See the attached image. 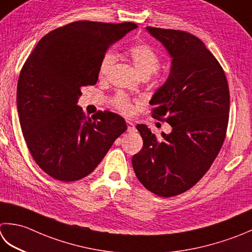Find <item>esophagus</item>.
<instances>
[{
  "instance_id": "esophagus-1",
  "label": "esophagus",
  "mask_w": 252,
  "mask_h": 252,
  "mask_svg": "<svg viewBox=\"0 0 252 252\" xmlns=\"http://www.w3.org/2000/svg\"><path fill=\"white\" fill-rule=\"evenodd\" d=\"M126 126H127V131H129V132H133L135 130V126L132 121L126 120Z\"/></svg>"
}]
</instances>
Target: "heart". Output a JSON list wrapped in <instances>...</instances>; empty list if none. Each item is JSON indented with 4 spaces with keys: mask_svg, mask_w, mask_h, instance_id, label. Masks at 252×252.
I'll return each instance as SVG.
<instances>
[{
    "mask_svg": "<svg viewBox=\"0 0 252 252\" xmlns=\"http://www.w3.org/2000/svg\"><path fill=\"white\" fill-rule=\"evenodd\" d=\"M129 56L134 63L137 71L140 72L142 76L152 75L158 70L160 66V58L154 49L147 43H135L129 48ZM117 56L113 51H107L103 54L100 63H99V76L106 77L109 74L110 70L116 63ZM112 106L119 110L123 115L129 116L133 112V101L131 98L125 93H118L111 99Z\"/></svg>",
    "mask_w": 252,
    "mask_h": 252,
    "instance_id": "heart-1",
    "label": "heart"
}]
</instances>
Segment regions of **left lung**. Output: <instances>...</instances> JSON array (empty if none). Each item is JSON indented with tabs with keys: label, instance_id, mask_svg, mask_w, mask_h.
<instances>
[{
	"label": "left lung",
	"instance_id": "left-lung-1",
	"mask_svg": "<svg viewBox=\"0 0 252 252\" xmlns=\"http://www.w3.org/2000/svg\"><path fill=\"white\" fill-rule=\"evenodd\" d=\"M172 58L168 80L153 96L152 116L172 131L157 139L137 125L143 147L132 157L137 179L162 198L184 193L210 169L223 146L229 118V88L223 67L190 32L146 27Z\"/></svg>",
	"mask_w": 252,
	"mask_h": 252
}]
</instances>
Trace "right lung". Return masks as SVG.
<instances>
[{"mask_svg":"<svg viewBox=\"0 0 252 252\" xmlns=\"http://www.w3.org/2000/svg\"><path fill=\"white\" fill-rule=\"evenodd\" d=\"M134 28L130 22H73L43 36L24 63L19 122L33 160L52 178L68 182L88 176L126 130L117 113L98 110L88 118L76 102L84 86L97 83L107 49Z\"/></svg>","mask_w":252,"mask_h":252,"instance_id":"add662e5","label":"right lung"}]
</instances>
